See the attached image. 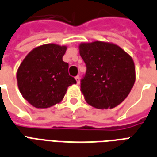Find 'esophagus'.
Instances as JSON below:
<instances>
[{
  "mask_svg": "<svg viewBox=\"0 0 157 157\" xmlns=\"http://www.w3.org/2000/svg\"><path fill=\"white\" fill-rule=\"evenodd\" d=\"M75 79H76V81H77V83L78 84H79V81H80V77L78 75V76H76L75 77Z\"/></svg>",
  "mask_w": 157,
  "mask_h": 157,
  "instance_id": "1",
  "label": "esophagus"
}]
</instances>
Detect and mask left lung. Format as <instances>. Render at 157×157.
Returning <instances> with one entry per match:
<instances>
[{
  "label": "left lung",
  "instance_id": "obj_1",
  "mask_svg": "<svg viewBox=\"0 0 157 157\" xmlns=\"http://www.w3.org/2000/svg\"><path fill=\"white\" fill-rule=\"evenodd\" d=\"M78 48L87 67L80 89L86 102L100 109L123 102L136 81L132 58L112 42H82Z\"/></svg>",
  "mask_w": 157,
  "mask_h": 157
}]
</instances>
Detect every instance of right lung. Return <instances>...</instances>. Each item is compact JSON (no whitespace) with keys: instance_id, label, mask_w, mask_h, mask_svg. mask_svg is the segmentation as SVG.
I'll list each match as a JSON object with an SVG mask.
<instances>
[{"instance_id":"1","label":"right lung","mask_w":157,"mask_h":157,"mask_svg":"<svg viewBox=\"0 0 157 157\" xmlns=\"http://www.w3.org/2000/svg\"><path fill=\"white\" fill-rule=\"evenodd\" d=\"M66 46L48 43L33 48L17 72L18 89L27 102L37 109L52 107L63 99L68 87L77 83L63 61Z\"/></svg>"}]
</instances>
